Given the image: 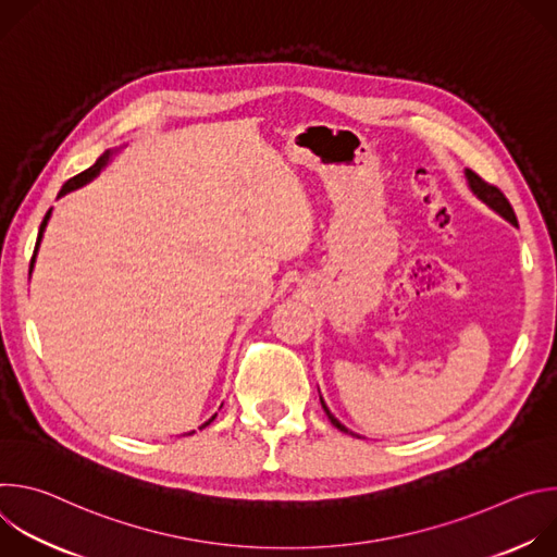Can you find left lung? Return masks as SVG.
Listing matches in <instances>:
<instances>
[{
    "label": "left lung",
    "mask_w": 557,
    "mask_h": 557,
    "mask_svg": "<svg viewBox=\"0 0 557 557\" xmlns=\"http://www.w3.org/2000/svg\"><path fill=\"white\" fill-rule=\"evenodd\" d=\"M467 181H469V187H471V191L479 196L485 205H490L494 211H498L505 220H509L511 224H516L518 226V218H516V213H513V207L509 205V200L505 198V194L496 187V185H492V183H487V181H483L479 174L475 172H471V170H467ZM322 401V399H320ZM322 408H324V412H326V417L331 419V423L337 428V430H342V432H348V428H344L333 414H331V410L326 408V404L322 401ZM352 434V432H350Z\"/></svg>",
    "instance_id": "8db88e82"
}]
</instances>
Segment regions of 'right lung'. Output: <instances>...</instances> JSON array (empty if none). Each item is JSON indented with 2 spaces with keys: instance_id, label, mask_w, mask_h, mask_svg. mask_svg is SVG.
<instances>
[{
  "instance_id": "right-lung-1",
  "label": "right lung",
  "mask_w": 557,
  "mask_h": 557,
  "mask_svg": "<svg viewBox=\"0 0 557 557\" xmlns=\"http://www.w3.org/2000/svg\"><path fill=\"white\" fill-rule=\"evenodd\" d=\"M108 158H110V151L108 153H103L99 161L90 168V170H86V172H82V174H76L74 178H70L63 187H61V191H59V196H63V194H67V191H72V189H76V187H82V185H86L88 181H92L99 172H101V168L108 163ZM48 218H50V211L46 213V218H44V222H41V228H39V237H37V245H35V253H33V260H30V271H33V264H35V256H37V249H39V243H41V235H44V228H46V224H48ZM215 417H211L205 425H209L211 421H213ZM202 425V428H205Z\"/></svg>"
}]
</instances>
